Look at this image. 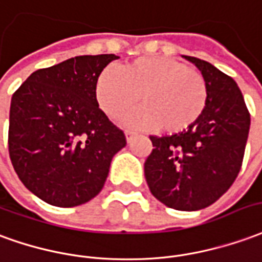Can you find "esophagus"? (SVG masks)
<instances>
[{
  "label": "esophagus",
  "mask_w": 262,
  "mask_h": 262,
  "mask_svg": "<svg viewBox=\"0 0 262 262\" xmlns=\"http://www.w3.org/2000/svg\"><path fill=\"white\" fill-rule=\"evenodd\" d=\"M135 135H137V133H135V131H133V129H125V137H127L128 142L133 140Z\"/></svg>",
  "instance_id": "obj_1"
}]
</instances>
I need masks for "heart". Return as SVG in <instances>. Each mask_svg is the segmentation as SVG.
Instances as JSON below:
<instances>
[{
	"label": "heart",
	"mask_w": 262,
	"mask_h": 262,
	"mask_svg": "<svg viewBox=\"0 0 262 262\" xmlns=\"http://www.w3.org/2000/svg\"><path fill=\"white\" fill-rule=\"evenodd\" d=\"M100 108L111 118L128 117L138 128H162L179 133L199 120L207 104V84L199 70L164 56L135 59L120 72L104 69L96 81Z\"/></svg>",
	"instance_id": "1"
}]
</instances>
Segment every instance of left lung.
Returning a JSON list of instances; mask_svg holds the SVG:
<instances>
[{"mask_svg": "<svg viewBox=\"0 0 262 262\" xmlns=\"http://www.w3.org/2000/svg\"><path fill=\"white\" fill-rule=\"evenodd\" d=\"M202 72L207 104L199 120L173 135H151L144 164L151 193L170 209L193 211L220 199L238 175L250 131L240 89L211 63L183 56Z\"/></svg>", "mask_w": 262, "mask_h": 262, "instance_id": "1", "label": "left lung"}]
</instances>
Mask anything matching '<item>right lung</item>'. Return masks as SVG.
Wrapping results in <instances>:
<instances>
[{
    "label": "right lung",
    "mask_w": 262,
    "mask_h": 262,
    "mask_svg": "<svg viewBox=\"0 0 262 262\" xmlns=\"http://www.w3.org/2000/svg\"><path fill=\"white\" fill-rule=\"evenodd\" d=\"M116 55L76 56L33 72L12 94L8 149L28 190L57 207L97 196L125 135L98 108L96 81Z\"/></svg>",
    "instance_id": "add662e5"
}]
</instances>
